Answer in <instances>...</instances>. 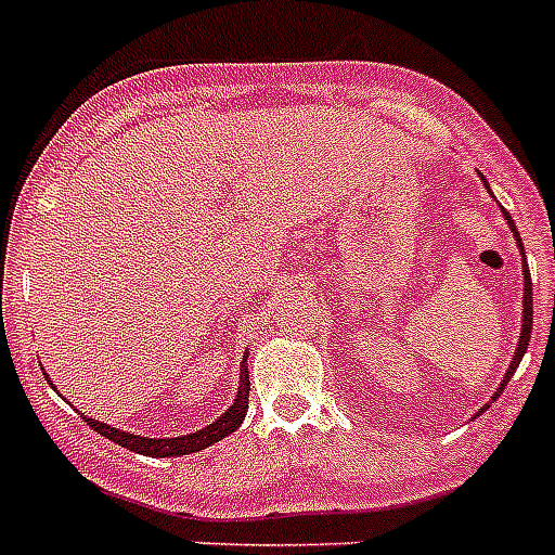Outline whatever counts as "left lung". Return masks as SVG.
<instances>
[{
  "mask_svg": "<svg viewBox=\"0 0 555 555\" xmlns=\"http://www.w3.org/2000/svg\"><path fill=\"white\" fill-rule=\"evenodd\" d=\"M503 217L508 219V228H512L514 238H517V247L519 253H522V261H526V249H522V238H519L517 233V224H514V219L508 217L506 210H503ZM522 283H526V288H522V331H519V345L517 350H514V358L512 364H508L506 370V377H503V384L498 386V391H494V397H500V391H503V386L508 384V377L517 372L519 361H522V352L528 350V341H531V327H533V288H531V272H528V261L522 263Z\"/></svg>",
  "mask_w": 555,
  "mask_h": 555,
  "instance_id": "1",
  "label": "left lung"
}]
</instances>
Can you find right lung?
<instances>
[{"mask_svg": "<svg viewBox=\"0 0 555 555\" xmlns=\"http://www.w3.org/2000/svg\"><path fill=\"white\" fill-rule=\"evenodd\" d=\"M43 377L49 380V375L43 372ZM52 386V384H49ZM249 375H247V352H244V361H242V375H238V391H235V400L222 416H219L217 423H210L208 428L197 430V434H185V436H175V439H150V436H135V434H127V430L113 428V425L100 423V420H88L82 416L96 434H102L105 439L111 442L121 444V448L132 450V453H141V455H152V459H169V455H189V453H197V450L210 448V444H217L219 439L233 434L238 425L244 423V414H247V405H249Z\"/></svg>", "mask_w": 555, "mask_h": 555, "instance_id": "obj_1", "label": "right lung"}]
</instances>
